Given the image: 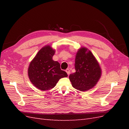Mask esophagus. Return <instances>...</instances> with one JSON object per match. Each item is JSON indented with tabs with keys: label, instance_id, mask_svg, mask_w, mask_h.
Segmentation results:
<instances>
[{
	"label": "esophagus",
	"instance_id": "esophagus-1",
	"mask_svg": "<svg viewBox=\"0 0 129 129\" xmlns=\"http://www.w3.org/2000/svg\"><path fill=\"white\" fill-rule=\"evenodd\" d=\"M66 72H67L68 75H69V74H70V70H69V69H66Z\"/></svg>",
	"mask_w": 129,
	"mask_h": 129
}]
</instances>
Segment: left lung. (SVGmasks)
<instances>
[{
    "label": "left lung",
    "instance_id": "left-lung-1",
    "mask_svg": "<svg viewBox=\"0 0 129 129\" xmlns=\"http://www.w3.org/2000/svg\"><path fill=\"white\" fill-rule=\"evenodd\" d=\"M76 72L70 74L72 86L80 91L92 88L100 80L102 71L99 62L90 50L81 47L78 50L75 61Z\"/></svg>",
    "mask_w": 129,
    "mask_h": 129
}]
</instances>
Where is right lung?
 <instances>
[{"instance_id":"1","label":"right lung","mask_w":129,"mask_h":129,"mask_svg":"<svg viewBox=\"0 0 129 129\" xmlns=\"http://www.w3.org/2000/svg\"><path fill=\"white\" fill-rule=\"evenodd\" d=\"M55 50L49 45L42 47L30 62L28 75L32 83L39 89L47 90L53 88L60 79L67 77L60 64L53 60Z\"/></svg>"}]
</instances>
